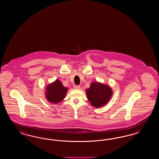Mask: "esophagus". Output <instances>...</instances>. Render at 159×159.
Listing matches in <instances>:
<instances>
[{
    "label": "esophagus",
    "instance_id": "esophagus-1",
    "mask_svg": "<svg viewBox=\"0 0 159 159\" xmlns=\"http://www.w3.org/2000/svg\"><path fill=\"white\" fill-rule=\"evenodd\" d=\"M80 86L79 85H74V88L75 89H79L80 88Z\"/></svg>",
    "mask_w": 159,
    "mask_h": 159
}]
</instances>
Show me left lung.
Here are the masks:
<instances>
[{"mask_svg":"<svg viewBox=\"0 0 159 159\" xmlns=\"http://www.w3.org/2000/svg\"><path fill=\"white\" fill-rule=\"evenodd\" d=\"M86 94L89 102L95 107H99L106 104L112 94L111 89L106 85L93 82L86 90Z\"/></svg>","mask_w":159,"mask_h":159,"instance_id":"8db88e82","label":"left lung"}]
</instances>
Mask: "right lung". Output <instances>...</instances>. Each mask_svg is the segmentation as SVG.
Returning <instances> with one entry per match:
<instances>
[{
    "mask_svg": "<svg viewBox=\"0 0 159 159\" xmlns=\"http://www.w3.org/2000/svg\"><path fill=\"white\" fill-rule=\"evenodd\" d=\"M67 89L65 88L60 80L48 86L46 88V98L48 101L52 103H59L66 97Z\"/></svg>",
    "mask_w": 159,
    "mask_h": 159,
    "instance_id": "1",
    "label": "right lung"
}]
</instances>
